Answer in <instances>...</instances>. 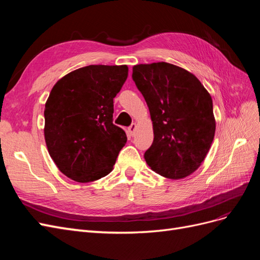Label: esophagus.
I'll return each instance as SVG.
<instances>
[{
    "mask_svg": "<svg viewBox=\"0 0 260 260\" xmlns=\"http://www.w3.org/2000/svg\"><path fill=\"white\" fill-rule=\"evenodd\" d=\"M136 129H137V124L136 123H132L130 127L128 128V131H129V133L131 136H133L135 135V132H136Z\"/></svg>",
    "mask_w": 260,
    "mask_h": 260,
    "instance_id": "obj_1",
    "label": "esophagus"
}]
</instances>
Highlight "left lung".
I'll return each instance as SVG.
<instances>
[{
    "label": "left lung",
    "mask_w": 260,
    "mask_h": 260,
    "mask_svg": "<svg viewBox=\"0 0 260 260\" xmlns=\"http://www.w3.org/2000/svg\"><path fill=\"white\" fill-rule=\"evenodd\" d=\"M132 79L153 121L154 141L145 161L165 178L190 176L205 159L215 137L210 94L193 74L165 61L133 66Z\"/></svg>",
    "instance_id": "obj_1"
}]
</instances>
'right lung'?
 Instances as JSON below:
<instances>
[{"mask_svg": "<svg viewBox=\"0 0 260 260\" xmlns=\"http://www.w3.org/2000/svg\"><path fill=\"white\" fill-rule=\"evenodd\" d=\"M128 66L90 65L59 79L44 109L48 151L66 177L86 183L113 170L125 132L113 123L114 98Z\"/></svg>", "mask_w": 260, "mask_h": 260, "instance_id": "right-lung-1", "label": "right lung"}]
</instances>
